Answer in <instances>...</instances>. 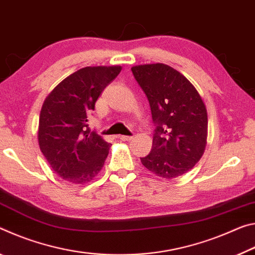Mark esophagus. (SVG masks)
Returning <instances> with one entry per match:
<instances>
[{"label": "esophagus", "mask_w": 255, "mask_h": 255, "mask_svg": "<svg viewBox=\"0 0 255 255\" xmlns=\"http://www.w3.org/2000/svg\"><path fill=\"white\" fill-rule=\"evenodd\" d=\"M119 139L122 140V141H130L133 139V136L130 135H119Z\"/></svg>", "instance_id": "34e87169"}]
</instances>
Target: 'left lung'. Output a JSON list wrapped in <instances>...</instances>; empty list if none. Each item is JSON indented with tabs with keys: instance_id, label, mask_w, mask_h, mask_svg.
Instances as JSON below:
<instances>
[{
	"instance_id": "obj_1",
	"label": "left lung",
	"mask_w": 255,
	"mask_h": 255,
	"mask_svg": "<svg viewBox=\"0 0 255 255\" xmlns=\"http://www.w3.org/2000/svg\"><path fill=\"white\" fill-rule=\"evenodd\" d=\"M144 91L156 124L151 152L142 165L172 179L193 168L207 145V107L195 87L172 66L155 63L131 68Z\"/></svg>"
}]
</instances>
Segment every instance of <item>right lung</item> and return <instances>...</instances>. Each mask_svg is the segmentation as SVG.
I'll list each match as a JSON object with an SVG mask.
<instances>
[{
  "label": "right lung",
  "instance_id": "right-lung-1",
  "mask_svg": "<svg viewBox=\"0 0 255 255\" xmlns=\"http://www.w3.org/2000/svg\"><path fill=\"white\" fill-rule=\"evenodd\" d=\"M122 66H86L66 77L44 100L39 115L38 143L49 166L73 184L97 176L110 152L106 142L89 128V116L103 90Z\"/></svg>",
  "mask_w": 255,
  "mask_h": 255
}]
</instances>
